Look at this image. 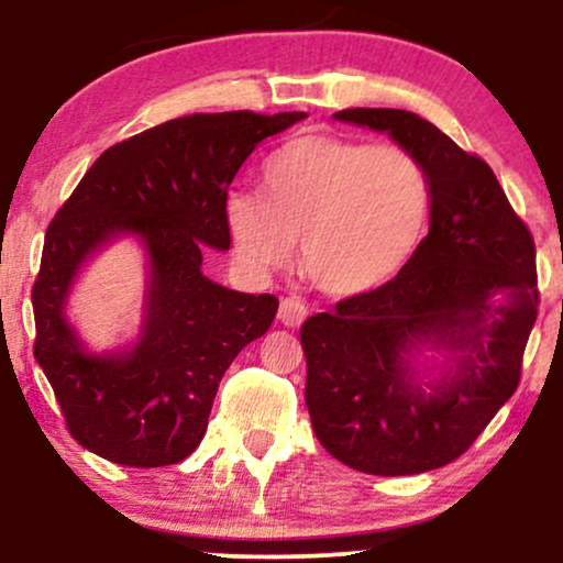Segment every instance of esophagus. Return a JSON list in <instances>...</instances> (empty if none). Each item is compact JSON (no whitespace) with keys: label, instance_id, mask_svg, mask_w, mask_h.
Segmentation results:
<instances>
[{"label":"esophagus","instance_id":"esophagus-1","mask_svg":"<svg viewBox=\"0 0 563 563\" xmlns=\"http://www.w3.org/2000/svg\"><path fill=\"white\" fill-rule=\"evenodd\" d=\"M303 318H307V303H303L299 296H286L280 301V309H277V320L288 328H299Z\"/></svg>","mask_w":563,"mask_h":563}]
</instances>
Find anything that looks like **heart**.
Returning <instances> with one entry per match:
<instances>
[{
	"label": "heart",
	"mask_w": 563,
	"mask_h": 563,
	"mask_svg": "<svg viewBox=\"0 0 563 563\" xmlns=\"http://www.w3.org/2000/svg\"><path fill=\"white\" fill-rule=\"evenodd\" d=\"M262 192H235L224 203L238 262L269 273L299 241L303 277L339 299L373 294L402 273L434 206L416 153L339 134L286 142L264 166Z\"/></svg>",
	"instance_id": "heart-1"
}]
</instances>
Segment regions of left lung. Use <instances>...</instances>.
I'll list each match as a JSON object with an SVG mask.
<instances>
[{
  "label": "left lung",
  "instance_id": "left-lung-1",
  "mask_svg": "<svg viewBox=\"0 0 563 563\" xmlns=\"http://www.w3.org/2000/svg\"><path fill=\"white\" fill-rule=\"evenodd\" d=\"M335 119L416 153L434 206L429 235L391 283L303 322V399L335 461L373 476L423 474L461 457L519 386L540 307L534 241L487 161L431 121L397 108ZM423 340L462 354L429 395L404 360Z\"/></svg>",
  "mask_w": 563,
  "mask_h": 563
}]
</instances>
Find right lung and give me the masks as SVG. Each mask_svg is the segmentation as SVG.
I'll list each match as a JSON object with an SVG mask.
<instances>
[{"label":"right lung","mask_w":563,"mask_h":563,"mask_svg":"<svg viewBox=\"0 0 563 563\" xmlns=\"http://www.w3.org/2000/svg\"><path fill=\"white\" fill-rule=\"evenodd\" d=\"M303 115L172 119L108 147L60 206L31 288L34 357L81 448L134 468L172 466L198 448L224 371L277 312L273 294L209 280L203 251L230 249L224 203L245 158ZM121 231L140 234L148 249L146 328L132 353L95 358L62 318V303L80 262Z\"/></svg>","instance_id":"obj_1"}]
</instances>
